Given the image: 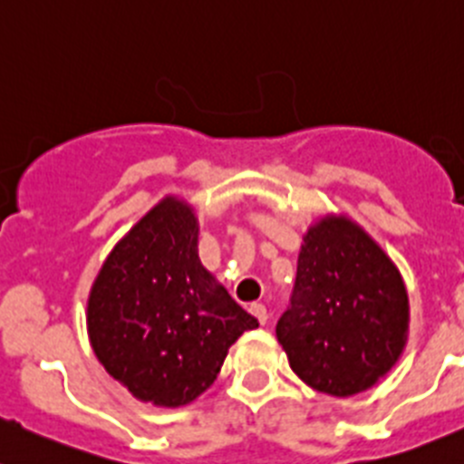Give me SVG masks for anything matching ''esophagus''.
<instances>
[{"mask_svg": "<svg viewBox=\"0 0 464 464\" xmlns=\"http://www.w3.org/2000/svg\"><path fill=\"white\" fill-rule=\"evenodd\" d=\"M249 311H252V314L256 315L258 323H261V324H266V323H267V309H266V306L261 304V302H254V304L249 306Z\"/></svg>", "mask_w": 464, "mask_h": 464, "instance_id": "34e87169", "label": "esophagus"}]
</instances>
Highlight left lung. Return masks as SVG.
Here are the masks:
<instances>
[{"label": "left lung", "instance_id": "1", "mask_svg": "<svg viewBox=\"0 0 464 464\" xmlns=\"http://www.w3.org/2000/svg\"><path fill=\"white\" fill-rule=\"evenodd\" d=\"M408 323L401 272L359 224L327 215L306 231L291 306L276 323L300 380L339 398L375 387L402 354Z\"/></svg>", "mask_w": 464, "mask_h": 464}]
</instances>
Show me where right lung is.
I'll return each instance as SVG.
<instances>
[{"label":"right lung","instance_id":"right-lung-1","mask_svg":"<svg viewBox=\"0 0 464 464\" xmlns=\"http://www.w3.org/2000/svg\"><path fill=\"white\" fill-rule=\"evenodd\" d=\"M192 206L164 197L111 249L86 304L98 362L134 398L180 408L215 380L228 348L258 327L198 261Z\"/></svg>","mask_w":464,"mask_h":464}]
</instances>
